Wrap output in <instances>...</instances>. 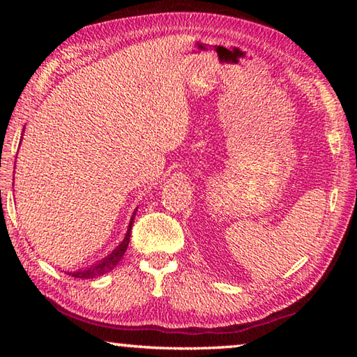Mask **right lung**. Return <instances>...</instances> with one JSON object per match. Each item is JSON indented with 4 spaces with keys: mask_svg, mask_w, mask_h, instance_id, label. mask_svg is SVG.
Instances as JSON below:
<instances>
[{
    "mask_svg": "<svg viewBox=\"0 0 357 357\" xmlns=\"http://www.w3.org/2000/svg\"><path fill=\"white\" fill-rule=\"evenodd\" d=\"M132 220H134V217H132V219H130L128 234H126L124 241L116 247V249H114L110 253V255L105 257L104 259H100V261H98L96 264L89 266V268H86V269L74 271V273H68V274L72 275V277H75V279H94V277H99V275H104L107 273H110V271L114 268V266H116L121 261V258H123L126 250H128V245H129V241H130Z\"/></svg>",
    "mask_w": 357,
    "mask_h": 357,
    "instance_id": "1",
    "label": "right lung"
}]
</instances>
